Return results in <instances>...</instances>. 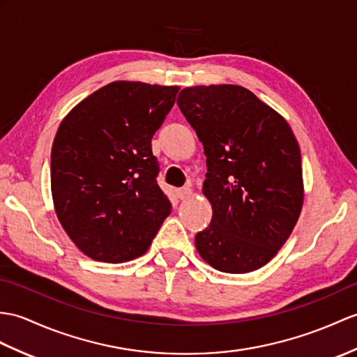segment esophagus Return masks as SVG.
Instances as JSON below:
<instances>
[{"label":"esophagus","instance_id":"obj_1","mask_svg":"<svg viewBox=\"0 0 357 357\" xmlns=\"http://www.w3.org/2000/svg\"><path fill=\"white\" fill-rule=\"evenodd\" d=\"M176 193H178V197H179V199H187L190 195H192V188H188V187L179 188Z\"/></svg>","mask_w":357,"mask_h":357}]
</instances>
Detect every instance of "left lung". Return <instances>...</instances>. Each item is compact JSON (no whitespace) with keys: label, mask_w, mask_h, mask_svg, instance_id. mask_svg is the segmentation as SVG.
<instances>
[{"label":"left lung","mask_w":357,"mask_h":357,"mask_svg":"<svg viewBox=\"0 0 357 357\" xmlns=\"http://www.w3.org/2000/svg\"><path fill=\"white\" fill-rule=\"evenodd\" d=\"M178 106L202 141L204 195L211 223L195 237L214 269L245 273L264 266L291 236L303 206L301 152L280 114L250 89H182Z\"/></svg>","instance_id":"obj_1"}]
</instances>
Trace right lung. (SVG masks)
<instances>
[{"label": "right lung", "mask_w": 357, "mask_h": 357, "mask_svg": "<svg viewBox=\"0 0 357 357\" xmlns=\"http://www.w3.org/2000/svg\"><path fill=\"white\" fill-rule=\"evenodd\" d=\"M178 86L112 82L61 123L52 147L57 219L97 261L143 255L172 204L156 182L152 137L175 105Z\"/></svg>", "instance_id": "1"}]
</instances>
